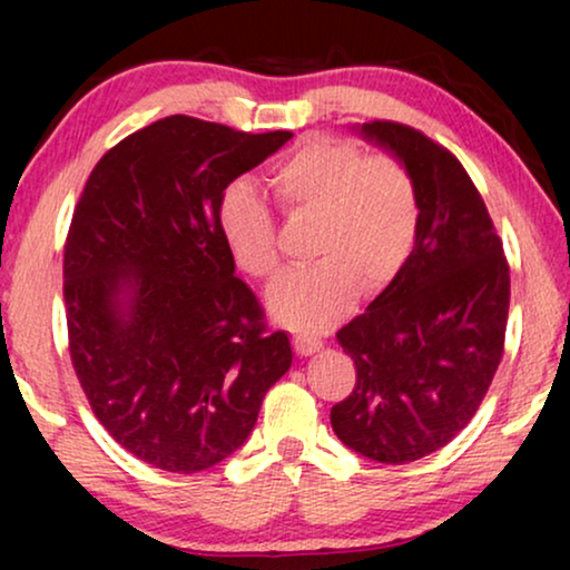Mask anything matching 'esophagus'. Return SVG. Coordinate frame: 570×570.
Instances as JSON below:
<instances>
[{
    "label": "esophagus",
    "instance_id": "esophagus-1",
    "mask_svg": "<svg viewBox=\"0 0 570 570\" xmlns=\"http://www.w3.org/2000/svg\"><path fill=\"white\" fill-rule=\"evenodd\" d=\"M293 345H295V353H298V355H314L324 347L316 337H306V334H295Z\"/></svg>",
    "mask_w": 570,
    "mask_h": 570
}]
</instances>
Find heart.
<instances>
[{
	"instance_id": "heart-1",
	"label": "heart",
	"mask_w": 570,
	"mask_h": 570,
	"mask_svg": "<svg viewBox=\"0 0 570 570\" xmlns=\"http://www.w3.org/2000/svg\"><path fill=\"white\" fill-rule=\"evenodd\" d=\"M279 207L314 217V267L293 272L269 291V314L295 332H324L345 314L357 287L381 293L394 283L417 238V189L392 158H365L355 145L306 137L269 174ZM217 225L246 275L275 279V215L252 181L225 186Z\"/></svg>"
}]
</instances>
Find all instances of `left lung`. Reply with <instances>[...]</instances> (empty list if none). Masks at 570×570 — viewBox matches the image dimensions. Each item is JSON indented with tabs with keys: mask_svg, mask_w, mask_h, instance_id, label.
I'll return each mask as SVG.
<instances>
[{
	"mask_svg": "<svg viewBox=\"0 0 570 570\" xmlns=\"http://www.w3.org/2000/svg\"><path fill=\"white\" fill-rule=\"evenodd\" d=\"M353 131L407 168L420 225L394 283L337 332L357 379L332 407V428L365 459L407 464L446 446L485 400L511 277L485 202L454 155L404 124Z\"/></svg>",
	"mask_w": 570,
	"mask_h": 570,
	"instance_id": "8db88e82",
	"label": "left lung"
}]
</instances>
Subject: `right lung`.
Instances as JSON below:
<instances>
[{
	"mask_svg": "<svg viewBox=\"0 0 570 570\" xmlns=\"http://www.w3.org/2000/svg\"><path fill=\"white\" fill-rule=\"evenodd\" d=\"M291 137L166 116L111 147L77 202L69 355L100 425L158 470L202 472L244 446L293 363L217 225L225 186Z\"/></svg>",
	"mask_w": 570,
	"mask_h": 570,
	"instance_id": "right-lung-1",
	"label": "right lung"
}]
</instances>
